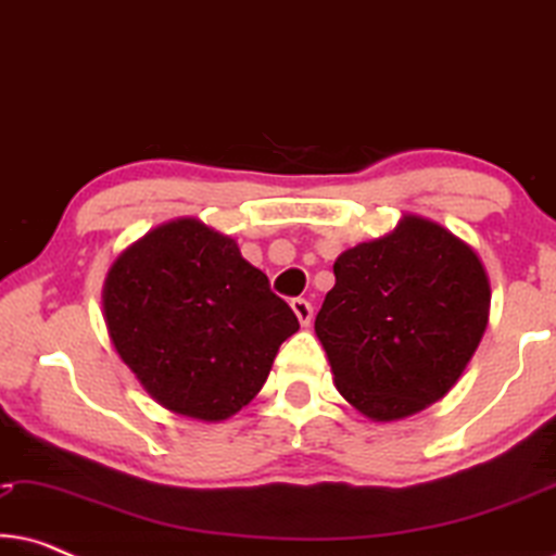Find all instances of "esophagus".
<instances>
[{"instance_id": "1", "label": "esophagus", "mask_w": 556, "mask_h": 556, "mask_svg": "<svg viewBox=\"0 0 556 556\" xmlns=\"http://www.w3.org/2000/svg\"><path fill=\"white\" fill-rule=\"evenodd\" d=\"M291 308L295 318H299L301 326H308L311 324V316H314V308H311V303L306 299H293L291 301Z\"/></svg>"}]
</instances>
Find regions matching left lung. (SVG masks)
<instances>
[{"label": "left lung", "instance_id": "left-lung-1", "mask_svg": "<svg viewBox=\"0 0 556 556\" xmlns=\"http://www.w3.org/2000/svg\"><path fill=\"white\" fill-rule=\"evenodd\" d=\"M333 276L314 329L341 397L371 422L443 400L489 326L491 280L476 248L407 212L344 250Z\"/></svg>", "mask_w": 556, "mask_h": 556}]
</instances>
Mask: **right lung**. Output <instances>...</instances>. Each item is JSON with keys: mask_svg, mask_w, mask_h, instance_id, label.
Segmentation results:
<instances>
[{"mask_svg": "<svg viewBox=\"0 0 556 556\" xmlns=\"http://www.w3.org/2000/svg\"><path fill=\"white\" fill-rule=\"evenodd\" d=\"M103 318L149 397L200 422L240 413L299 331L238 242L197 217L156 225L121 250L103 283Z\"/></svg>", "mask_w": 556, "mask_h": 556, "instance_id": "obj_1", "label": "right lung"}]
</instances>
